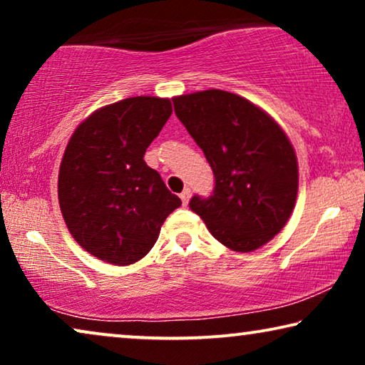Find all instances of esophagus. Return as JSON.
Masks as SVG:
<instances>
[{"instance_id":"esophagus-1","label":"esophagus","mask_w":365,"mask_h":365,"mask_svg":"<svg viewBox=\"0 0 365 365\" xmlns=\"http://www.w3.org/2000/svg\"><path fill=\"white\" fill-rule=\"evenodd\" d=\"M179 197H181V201H182V204H187V201H189V197H191V189L189 187H186L184 189V191L179 194Z\"/></svg>"}]
</instances>
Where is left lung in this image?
I'll use <instances>...</instances> for the list:
<instances>
[{
  "label": "left lung",
  "mask_w": 365,
  "mask_h": 365,
  "mask_svg": "<svg viewBox=\"0 0 365 365\" xmlns=\"http://www.w3.org/2000/svg\"><path fill=\"white\" fill-rule=\"evenodd\" d=\"M173 104L214 173L211 196H192L189 207L226 247L256 251L281 232L296 204L291 141L267 113L234 93L207 89Z\"/></svg>",
  "instance_id": "8db88e82"
}]
</instances>
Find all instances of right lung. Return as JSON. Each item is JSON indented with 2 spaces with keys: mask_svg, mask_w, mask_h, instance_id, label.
Wrapping results in <instances>:
<instances>
[{
  "mask_svg": "<svg viewBox=\"0 0 365 365\" xmlns=\"http://www.w3.org/2000/svg\"><path fill=\"white\" fill-rule=\"evenodd\" d=\"M171 113L169 99L128 98L94 111L69 139L59 207L74 241L94 257L116 266L139 261L181 206L143 159Z\"/></svg>",
  "mask_w": 365,
  "mask_h": 365,
  "instance_id": "right-lung-1",
  "label": "right lung"
}]
</instances>
